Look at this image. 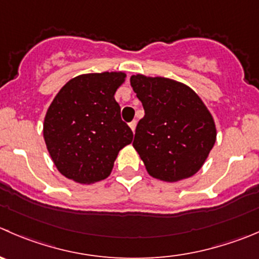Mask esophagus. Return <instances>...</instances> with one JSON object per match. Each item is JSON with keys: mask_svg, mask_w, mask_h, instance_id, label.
<instances>
[{"mask_svg": "<svg viewBox=\"0 0 259 259\" xmlns=\"http://www.w3.org/2000/svg\"><path fill=\"white\" fill-rule=\"evenodd\" d=\"M129 126H130V129H132V132L135 133V127H137V121H135V120H134V121H132L129 124Z\"/></svg>", "mask_w": 259, "mask_h": 259, "instance_id": "1", "label": "esophagus"}]
</instances>
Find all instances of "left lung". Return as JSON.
I'll return each mask as SVG.
<instances>
[{"mask_svg":"<svg viewBox=\"0 0 259 259\" xmlns=\"http://www.w3.org/2000/svg\"><path fill=\"white\" fill-rule=\"evenodd\" d=\"M130 83L145 111L138 122L133 147L147 172L164 182L192 177L217 142L211 112L182 82L135 74Z\"/></svg>","mask_w":259,"mask_h":259,"instance_id":"left-lung-1","label":"left lung"}]
</instances>
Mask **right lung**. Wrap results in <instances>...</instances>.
Segmentation results:
<instances>
[{"mask_svg":"<svg viewBox=\"0 0 259 259\" xmlns=\"http://www.w3.org/2000/svg\"><path fill=\"white\" fill-rule=\"evenodd\" d=\"M125 78L124 72L81 74L67 82L48 107L42 135L64 177L83 185L105 180L120 150L133 142L114 97Z\"/></svg>","mask_w":259,"mask_h":259,"instance_id":"add662e5","label":"right lung"}]
</instances>
